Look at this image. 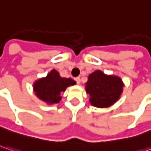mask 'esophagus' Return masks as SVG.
I'll return each mask as SVG.
<instances>
[{
    "mask_svg": "<svg viewBox=\"0 0 151 151\" xmlns=\"http://www.w3.org/2000/svg\"><path fill=\"white\" fill-rule=\"evenodd\" d=\"M74 80L76 81V83H77L78 84H79V83H80L81 79H80V78H79V77H78V78H74Z\"/></svg>",
    "mask_w": 151,
    "mask_h": 151,
    "instance_id": "34e87169",
    "label": "esophagus"
}]
</instances>
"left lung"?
<instances>
[{
	"instance_id": "left-lung-1",
	"label": "left lung",
	"mask_w": 151,
	"mask_h": 151,
	"mask_svg": "<svg viewBox=\"0 0 151 151\" xmlns=\"http://www.w3.org/2000/svg\"><path fill=\"white\" fill-rule=\"evenodd\" d=\"M122 80L116 76H107L97 70L88 76L86 92L90 95L92 105L106 108L119 99L123 90Z\"/></svg>"
}]
</instances>
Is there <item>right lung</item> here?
Listing matches in <instances>:
<instances>
[{"instance_id":"add662e5","label":"right lung","mask_w":151,"mask_h":151,"mask_svg":"<svg viewBox=\"0 0 151 151\" xmlns=\"http://www.w3.org/2000/svg\"><path fill=\"white\" fill-rule=\"evenodd\" d=\"M74 84L75 81L72 78H61L58 72L52 69L46 78L37 81L33 88L40 99L48 104H56L61 100L60 93L65 91L67 87Z\"/></svg>"}]
</instances>
